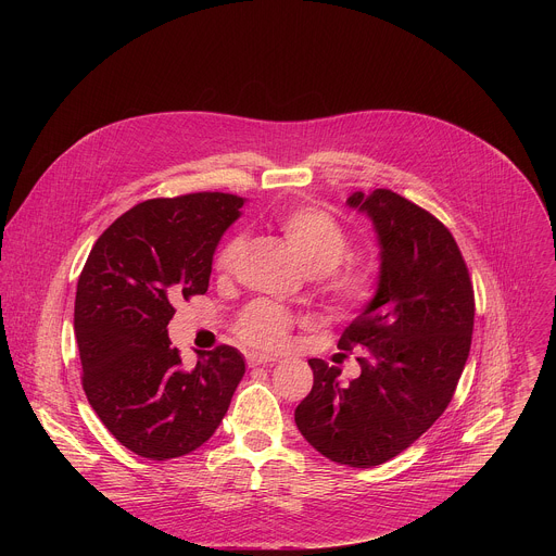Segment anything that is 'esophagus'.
I'll return each instance as SVG.
<instances>
[{
	"instance_id": "esophagus-1",
	"label": "esophagus",
	"mask_w": 556,
	"mask_h": 556,
	"mask_svg": "<svg viewBox=\"0 0 556 556\" xmlns=\"http://www.w3.org/2000/svg\"><path fill=\"white\" fill-rule=\"evenodd\" d=\"M277 358L275 356H268V354H257V352H253V354H249L247 356V363H249V367H260V365H273Z\"/></svg>"
}]
</instances>
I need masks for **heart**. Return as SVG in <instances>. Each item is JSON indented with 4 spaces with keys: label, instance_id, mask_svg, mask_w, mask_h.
<instances>
[{
    "label": "heart",
    "instance_id": "b5f03b06",
    "mask_svg": "<svg viewBox=\"0 0 556 556\" xmlns=\"http://www.w3.org/2000/svg\"><path fill=\"white\" fill-rule=\"evenodd\" d=\"M277 226L303 270L319 279V288L332 307L352 312L371 301L378 288V268L367 257L343 260L350 249V237L332 215L314 206H294L277 217ZM244 244L242 232L228 237L215 255V270L230 273ZM290 326L292 316L283 307L257 301L240 314L235 334L255 348H281Z\"/></svg>",
    "mask_w": 556,
    "mask_h": 556
}]
</instances>
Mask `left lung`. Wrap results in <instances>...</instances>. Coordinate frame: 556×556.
<instances>
[{"label": "left lung", "mask_w": 556, "mask_h": 556, "mask_svg": "<svg viewBox=\"0 0 556 556\" xmlns=\"http://www.w3.org/2000/svg\"><path fill=\"white\" fill-rule=\"evenodd\" d=\"M380 244L378 290L339 350L365 348L361 376L309 358L312 391L294 409L301 435L332 462L378 466L412 446L448 407L472 339L475 296L448 228L389 189L348 198Z\"/></svg>", "instance_id": "left-lung-1"}]
</instances>
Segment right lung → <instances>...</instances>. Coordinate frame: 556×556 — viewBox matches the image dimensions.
Returning a JSON list of instances; mask_svg holds the SVG:
<instances>
[{
    "mask_svg": "<svg viewBox=\"0 0 556 556\" xmlns=\"http://www.w3.org/2000/svg\"><path fill=\"white\" fill-rule=\"evenodd\" d=\"M242 206L244 198L217 191L140 202L99 237L78 277L74 332L86 395L140 457L202 446L247 371L230 345L187 369L167 332L174 303L208 290L215 249Z\"/></svg>",
    "mask_w": 556,
    "mask_h": 556,
    "instance_id": "right-lung-1",
    "label": "right lung"
}]
</instances>
